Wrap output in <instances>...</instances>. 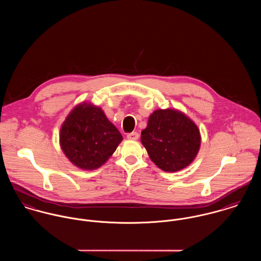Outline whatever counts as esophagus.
Instances as JSON below:
<instances>
[{
	"label": "esophagus",
	"instance_id": "34e87169",
	"mask_svg": "<svg viewBox=\"0 0 261 261\" xmlns=\"http://www.w3.org/2000/svg\"><path fill=\"white\" fill-rule=\"evenodd\" d=\"M139 137H140V135L137 132H133L130 134H127V136H126V138L132 141H137L139 139Z\"/></svg>",
	"mask_w": 261,
	"mask_h": 261
}]
</instances>
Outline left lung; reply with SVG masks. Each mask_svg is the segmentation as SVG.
Instances as JSON below:
<instances>
[{
	"mask_svg": "<svg viewBox=\"0 0 261 261\" xmlns=\"http://www.w3.org/2000/svg\"><path fill=\"white\" fill-rule=\"evenodd\" d=\"M142 144L150 160L165 172H177L188 167L200 149L198 126L183 112L158 110L149 117L142 132Z\"/></svg>",
	"mask_w": 261,
	"mask_h": 261,
	"instance_id": "1",
	"label": "left lung"
}]
</instances>
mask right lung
I'll return each mask as SVG.
<instances>
[{
	"mask_svg": "<svg viewBox=\"0 0 261 261\" xmlns=\"http://www.w3.org/2000/svg\"><path fill=\"white\" fill-rule=\"evenodd\" d=\"M122 137L105 112L90 103L77 106L60 129V146L76 167L94 170L115 151Z\"/></svg>",
	"mask_w": 261,
	"mask_h": 261,
	"instance_id": "obj_1",
	"label": "right lung"
}]
</instances>
